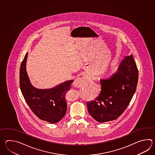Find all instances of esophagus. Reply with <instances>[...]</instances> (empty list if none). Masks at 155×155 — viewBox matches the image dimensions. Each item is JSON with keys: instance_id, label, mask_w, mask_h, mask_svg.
<instances>
[{"instance_id": "obj_1", "label": "esophagus", "mask_w": 155, "mask_h": 155, "mask_svg": "<svg viewBox=\"0 0 155 155\" xmlns=\"http://www.w3.org/2000/svg\"><path fill=\"white\" fill-rule=\"evenodd\" d=\"M89 79V76L85 75V76H83L82 78H79L75 79L74 82L73 83V85L77 88H81L84 85L85 83L88 82Z\"/></svg>"}]
</instances>
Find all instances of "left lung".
I'll list each match as a JSON object with an SVG mask.
<instances>
[{"label": "left lung", "instance_id": "8db88e82", "mask_svg": "<svg viewBox=\"0 0 155 155\" xmlns=\"http://www.w3.org/2000/svg\"><path fill=\"white\" fill-rule=\"evenodd\" d=\"M138 70L131 54L124 57L116 72L101 79V92L87 103L89 113L99 123L115 120L123 114L136 91Z\"/></svg>", "mask_w": 155, "mask_h": 155}]
</instances>
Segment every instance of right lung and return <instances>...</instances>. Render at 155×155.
<instances>
[{
    "label": "right lung",
    "instance_id": "right-lung-1",
    "mask_svg": "<svg viewBox=\"0 0 155 155\" xmlns=\"http://www.w3.org/2000/svg\"><path fill=\"white\" fill-rule=\"evenodd\" d=\"M28 53H26L20 68V86L26 102L32 111L41 120L56 123L67 111L65 95L71 87L73 80L62 83L50 89H38L32 85L26 69Z\"/></svg>",
    "mask_w": 155,
    "mask_h": 155
}]
</instances>
